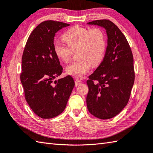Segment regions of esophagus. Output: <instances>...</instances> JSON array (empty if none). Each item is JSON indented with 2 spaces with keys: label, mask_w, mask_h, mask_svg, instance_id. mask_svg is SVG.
Masks as SVG:
<instances>
[{
  "label": "esophagus",
  "mask_w": 153,
  "mask_h": 153,
  "mask_svg": "<svg viewBox=\"0 0 153 153\" xmlns=\"http://www.w3.org/2000/svg\"><path fill=\"white\" fill-rule=\"evenodd\" d=\"M81 83H82V82H81V80L79 79H76L75 80V84H76V86H78Z\"/></svg>",
  "instance_id": "1"
}]
</instances>
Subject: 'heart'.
<instances>
[{"instance_id":"1","label":"heart","mask_w":153,"mask_h":153,"mask_svg":"<svg viewBox=\"0 0 153 153\" xmlns=\"http://www.w3.org/2000/svg\"><path fill=\"white\" fill-rule=\"evenodd\" d=\"M68 46L59 42L53 44V50L58 58L64 62L70 61L72 51H77L78 59L66 68L67 73L76 77H82L88 72L91 65H100L105 56L106 41L100 28L88 29L74 26L62 35Z\"/></svg>"}]
</instances>
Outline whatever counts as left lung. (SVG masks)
<instances>
[{
	"label": "left lung",
	"mask_w": 153,
	"mask_h": 153,
	"mask_svg": "<svg viewBox=\"0 0 153 153\" xmlns=\"http://www.w3.org/2000/svg\"><path fill=\"white\" fill-rule=\"evenodd\" d=\"M87 25L104 28L107 36L103 61L87 81V107L91 115L108 119L118 115L129 100L134 81L133 57L126 38L111 21L98 20Z\"/></svg>",
	"instance_id": "left-lung-1"
}]
</instances>
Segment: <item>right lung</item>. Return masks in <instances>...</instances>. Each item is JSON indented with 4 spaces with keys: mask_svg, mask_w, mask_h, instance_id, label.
Here are the masks:
<instances>
[{
    "mask_svg": "<svg viewBox=\"0 0 153 153\" xmlns=\"http://www.w3.org/2000/svg\"><path fill=\"white\" fill-rule=\"evenodd\" d=\"M69 26L44 21L32 31L24 50L20 81L25 99L42 119L53 118L64 111L75 85L70 76L55 80L63 68L53 50V38L57 32Z\"/></svg>",
    "mask_w": 153,
    "mask_h": 153,
    "instance_id": "right-lung-1",
    "label": "right lung"
}]
</instances>
